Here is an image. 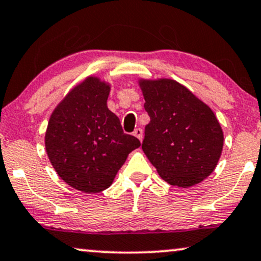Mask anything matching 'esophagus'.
I'll use <instances>...</instances> for the list:
<instances>
[{
	"label": "esophagus",
	"mask_w": 261,
	"mask_h": 261,
	"mask_svg": "<svg viewBox=\"0 0 261 261\" xmlns=\"http://www.w3.org/2000/svg\"><path fill=\"white\" fill-rule=\"evenodd\" d=\"M134 136H136V137L138 138V140L142 141V138H143V131H142V128L137 127L136 130L134 131Z\"/></svg>",
	"instance_id": "esophagus-1"
}]
</instances>
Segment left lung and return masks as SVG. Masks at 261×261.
I'll return each mask as SVG.
<instances>
[{
  "label": "left lung",
  "mask_w": 261,
  "mask_h": 261,
  "mask_svg": "<svg viewBox=\"0 0 261 261\" xmlns=\"http://www.w3.org/2000/svg\"><path fill=\"white\" fill-rule=\"evenodd\" d=\"M150 121L142 149L171 186L189 188L216 169L224 134L213 111L173 79H140Z\"/></svg>",
  "instance_id": "left-lung-1"
}]
</instances>
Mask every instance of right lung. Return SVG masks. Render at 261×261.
I'll list each match as a JSON object with an SVG mask.
<instances>
[{
	"mask_svg": "<svg viewBox=\"0 0 261 261\" xmlns=\"http://www.w3.org/2000/svg\"><path fill=\"white\" fill-rule=\"evenodd\" d=\"M111 85L85 78L53 111L45 131V150L59 177L83 193L111 187L127 155L141 146L124 134L119 118L107 107Z\"/></svg>",
	"mask_w": 261,
	"mask_h": 261,
	"instance_id": "add662e5",
	"label": "right lung"
}]
</instances>
